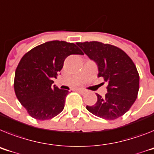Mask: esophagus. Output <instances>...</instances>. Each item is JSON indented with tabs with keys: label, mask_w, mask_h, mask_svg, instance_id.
Returning a JSON list of instances; mask_svg holds the SVG:
<instances>
[{
	"label": "esophagus",
	"mask_w": 154,
	"mask_h": 154,
	"mask_svg": "<svg viewBox=\"0 0 154 154\" xmlns=\"http://www.w3.org/2000/svg\"><path fill=\"white\" fill-rule=\"evenodd\" d=\"M78 91L79 92V93H81V94H84V93H86V90H82V89H78Z\"/></svg>",
	"instance_id": "1"
}]
</instances>
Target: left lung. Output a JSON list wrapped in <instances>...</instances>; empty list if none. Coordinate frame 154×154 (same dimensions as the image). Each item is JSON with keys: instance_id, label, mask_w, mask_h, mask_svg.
<instances>
[{"instance_id": "1", "label": "left lung", "mask_w": 154, "mask_h": 154, "mask_svg": "<svg viewBox=\"0 0 154 154\" xmlns=\"http://www.w3.org/2000/svg\"><path fill=\"white\" fill-rule=\"evenodd\" d=\"M97 64L98 77L108 83L104 97L97 94V103L86 106L93 115L115 120L125 115L137 98L140 75L128 54L120 48L97 41L76 43Z\"/></svg>"}]
</instances>
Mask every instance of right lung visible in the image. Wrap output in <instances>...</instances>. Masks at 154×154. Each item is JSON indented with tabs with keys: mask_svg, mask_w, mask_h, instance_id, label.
Here are the masks:
<instances>
[{
	"mask_svg": "<svg viewBox=\"0 0 154 154\" xmlns=\"http://www.w3.org/2000/svg\"><path fill=\"white\" fill-rule=\"evenodd\" d=\"M71 54H83L75 43L53 40L30 50L15 70V95L29 115L37 120L53 118L63 111L68 90L53 86Z\"/></svg>",
	"mask_w": 154,
	"mask_h": 154,
	"instance_id": "right-lung-1",
	"label": "right lung"
}]
</instances>
